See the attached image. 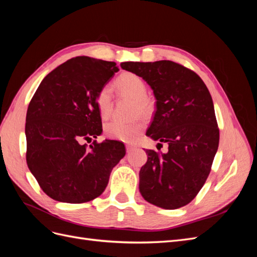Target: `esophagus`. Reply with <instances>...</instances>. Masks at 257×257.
<instances>
[{
	"label": "esophagus",
	"mask_w": 257,
	"mask_h": 257,
	"mask_svg": "<svg viewBox=\"0 0 257 257\" xmlns=\"http://www.w3.org/2000/svg\"><path fill=\"white\" fill-rule=\"evenodd\" d=\"M136 149V147L133 146V145H126V151L127 152H132L133 150Z\"/></svg>",
	"instance_id": "obj_1"
}]
</instances>
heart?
Here are the masks:
<instances>
[{
	"label": "heart",
	"instance_id": "1",
	"mask_svg": "<svg viewBox=\"0 0 257 257\" xmlns=\"http://www.w3.org/2000/svg\"><path fill=\"white\" fill-rule=\"evenodd\" d=\"M114 87L123 95L134 99L133 115H150L154 110L153 99L147 95L148 87L142 77L134 73H124L114 82ZM95 102L99 115L107 119L112 111V95L108 85L100 88L95 96ZM147 122L140 115L131 122L113 120L108 122L105 127V135L114 141L124 143H134L146 128Z\"/></svg>",
	"mask_w": 257,
	"mask_h": 257
}]
</instances>
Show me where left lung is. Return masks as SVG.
<instances>
[{
	"label": "left lung",
	"instance_id": "left-lung-1",
	"mask_svg": "<svg viewBox=\"0 0 257 257\" xmlns=\"http://www.w3.org/2000/svg\"><path fill=\"white\" fill-rule=\"evenodd\" d=\"M121 67L143 77L153 89L157 111L147 136L168 145L165 154L146 151L139 191L152 205L181 208L204 186L219 147L211 95L195 72L173 61L124 62Z\"/></svg>",
	"mask_w": 257,
	"mask_h": 257
}]
</instances>
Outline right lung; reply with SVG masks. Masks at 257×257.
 Here are the masks:
<instances>
[{
	"instance_id": "1",
	"label": "right lung",
	"mask_w": 257,
	"mask_h": 257,
	"mask_svg": "<svg viewBox=\"0 0 257 257\" xmlns=\"http://www.w3.org/2000/svg\"><path fill=\"white\" fill-rule=\"evenodd\" d=\"M118 71L114 62L72 58L45 77L31 99L27 164L52 199L82 204L98 197L125 155L119 142L82 144L102 133L95 96Z\"/></svg>"
}]
</instances>
